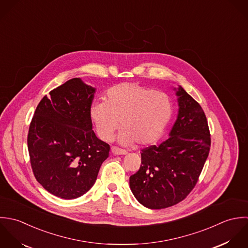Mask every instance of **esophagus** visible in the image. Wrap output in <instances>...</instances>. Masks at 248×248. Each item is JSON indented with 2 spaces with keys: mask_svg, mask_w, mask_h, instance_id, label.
I'll return each instance as SVG.
<instances>
[{
  "mask_svg": "<svg viewBox=\"0 0 248 248\" xmlns=\"http://www.w3.org/2000/svg\"><path fill=\"white\" fill-rule=\"evenodd\" d=\"M111 151L113 154H116V155H123V154H126V150L124 149H120V148H117V147H112L111 148Z\"/></svg>",
  "mask_w": 248,
  "mask_h": 248,
  "instance_id": "1",
  "label": "esophagus"
}]
</instances>
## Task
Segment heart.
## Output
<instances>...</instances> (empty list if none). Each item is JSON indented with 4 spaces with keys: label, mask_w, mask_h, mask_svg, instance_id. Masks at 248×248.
I'll return each instance as SVG.
<instances>
[{
    "label": "heart",
    "mask_w": 248,
    "mask_h": 248,
    "mask_svg": "<svg viewBox=\"0 0 248 248\" xmlns=\"http://www.w3.org/2000/svg\"><path fill=\"white\" fill-rule=\"evenodd\" d=\"M89 115L101 140L112 139L120 121L122 143L149 146L156 143L169 126L173 102L166 93L124 82L109 88L104 101L94 103Z\"/></svg>",
    "instance_id": "obj_1"
}]
</instances>
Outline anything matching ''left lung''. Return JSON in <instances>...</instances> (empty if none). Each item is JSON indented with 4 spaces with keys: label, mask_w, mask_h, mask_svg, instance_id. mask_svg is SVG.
Listing matches in <instances>:
<instances>
[{
    "label": "left lung",
    "mask_w": 248,
    "mask_h": 248,
    "mask_svg": "<svg viewBox=\"0 0 248 248\" xmlns=\"http://www.w3.org/2000/svg\"><path fill=\"white\" fill-rule=\"evenodd\" d=\"M178 116L170 138L141 150L139 170L129 178L137 200L149 209H164L184 200L198 183L211 147L202 107L181 86Z\"/></svg>",
    "instance_id": "obj_1"
}]
</instances>
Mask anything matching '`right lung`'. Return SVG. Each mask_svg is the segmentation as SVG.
<instances>
[{
    "mask_svg": "<svg viewBox=\"0 0 248 248\" xmlns=\"http://www.w3.org/2000/svg\"><path fill=\"white\" fill-rule=\"evenodd\" d=\"M96 89L75 78L51 90L36 107L28 149L36 180L51 195L73 199L95 184L110 146L92 130Z\"/></svg>",
    "mask_w": 248,
    "mask_h": 248,
    "instance_id": "obj_1",
    "label": "right lung"
}]
</instances>
